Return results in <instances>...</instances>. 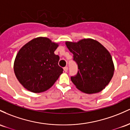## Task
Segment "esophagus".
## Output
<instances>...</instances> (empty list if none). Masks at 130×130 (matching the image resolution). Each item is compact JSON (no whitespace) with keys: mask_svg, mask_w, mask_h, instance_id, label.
<instances>
[{"mask_svg":"<svg viewBox=\"0 0 130 130\" xmlns=\"http://www.w3.org/2000/svg\"><path fill=\"white\" fill-rule=\"evenodd\" d=\"M64 72H68V66H66L64 68Z\"/></svg>","mask_w":130,"mask_h":130,"instance_id":"obj_1","label":"esophagus"}]
</instances>
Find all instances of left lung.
<instances>
[{"instance_id": "left-lung-1", "label": "left lung", "mask_w": 130, "mask_h": 130, "mask_svg": "<svg viewBox=\"0 0 130 130\" xmlns=\"http://www.w3.org/2000/svg\"><path fill=\"white\" fill-rule=\"evenodd\" d=\"M66 44L78 66L76 75L71 77L73 84L88 94L103 90L114 72L113 61L108 51L100 42L90 39L77 43L67 42Z\"/></svg>"}]
</instances>
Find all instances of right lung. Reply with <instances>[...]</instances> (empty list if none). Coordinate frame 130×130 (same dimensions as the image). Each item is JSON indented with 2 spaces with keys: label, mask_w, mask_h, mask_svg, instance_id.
I'll list each match as a JSON object with an SVG mask.
<instances>
[{
  "label": "right lung",
  "mask_w": 130,
  "mask_h": 130,
  "mask_svg": "<svg viewBox=\"0 0 130 130\" xmlns=\"http://www.w3.org/2000/svg\"><path fill=\"white\" fill-rule=\"evenodd\" d=\"M58 45L48 38L38 37L24 45L17 54L14 71L22 85L33 93H41L53 86L63 71L59 57L54 52Z\"/></svg>",
  "instance_id": "add662e5"
}]
</instances>
